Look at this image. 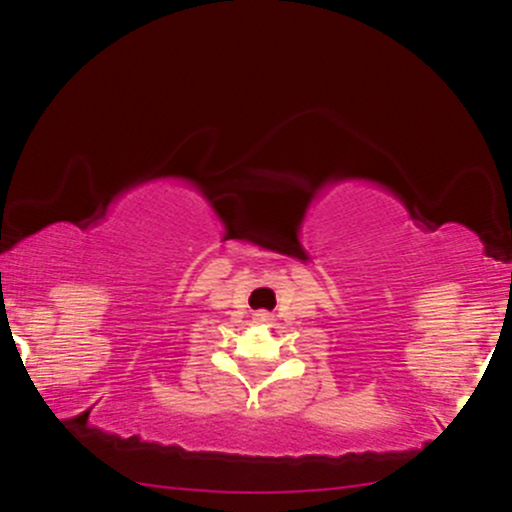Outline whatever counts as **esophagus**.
I'll return each mask as SVG.
<instances>
[{"label":"esophagus","instance_id":"obj_1","mask_svg":"<svg viewBox=\"0 0 512 512\" xmlns=\"http://www.w3.org/2000/svg\"><path fill=\"white\" fill-rule=\"evenodd\" d=\"M255 320L257 322H269V320H272V313H267V310H257Z\"/></svg>","mask_w":512,"mask_h":512}]
</instances>
